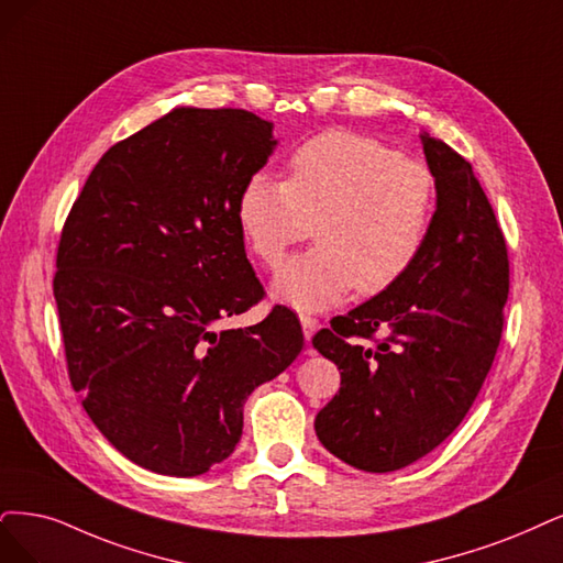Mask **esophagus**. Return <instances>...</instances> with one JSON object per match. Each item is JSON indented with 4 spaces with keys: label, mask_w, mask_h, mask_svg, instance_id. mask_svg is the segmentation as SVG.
Listing matches in <instances>:
<instances>
[{
    "label": "esophagus",
    "mask_w": 563,
    "mask_h": 563,
    "mask_svg": "<svg viewBox=\"0 0 563 563\" xmlns=\"http://www.w3.org/2000/svg\"><path fill=\"white\" fill-rule=\"evenodd\" d=\"M299 320H301V329H303V339H306V343L313 339V334L318 331V320L316 318H310V316H299Z\"/></svg>",
    "instance_id": "1"
}]
</instances>
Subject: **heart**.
Segmentation results:
<instances>
[{"label":"heart","instance_id":"heart-1","mask_svg":"<svg viewBox=\"0 0 563 563\" xmlns=\"http://www.w3.org/2000/svg\"><path fill=\"white\" fill-rule=\"evenodd\" d=\"M435 211L429 166L399 155L376 136L329 130L301 143L287 162V180L247 176L236 220L266 264L318 234V245L287 260L274 297L299 310H322L347 297L380 295L418 264Z\"/></svg>","mask_w":563,"mask_h":563}]
</instances>
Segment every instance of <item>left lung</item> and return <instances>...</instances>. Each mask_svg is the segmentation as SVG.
I'll return each instance as SVG.
<instances>
[{"instance_id": "obj_1", "label": "left lung", "mask_w": 563, "mask_h": 563, "mask_svg": "<svg viewBox=\"0 0 563 563\" xmlns=\"http://www.w3.org/2000/svg\"><path fill=\"white\" fill-rule=\"evenodd\" d=\"M420 139L435 213L418 264L313 339L341 371L339 394L316 418L318 439L368 473L422 460L462 424L504 331L510 268L494 208L462 155Z\"/></svg>"}]
</instances>
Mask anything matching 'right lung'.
<instances>
[{
	"mask_svg": "<svg viewBox=\"0 0 563 563\" xmlns=\"http://www.w3.org/2000/svg\"><path fill=\"white\" fill-rule=\"evenodd\" d=\"M276 143L250 111L178 107L101 155L62 229L53 295L71 387L148 471L227 460L245 399L303 347L289 310L216 331L264 297L236 199Z\"/></svg>",
	"mask_w": 563,
	"mask_h": 563,
	"instance_id": "add662e5",
	"label": "right lung"
}]
</instances>
